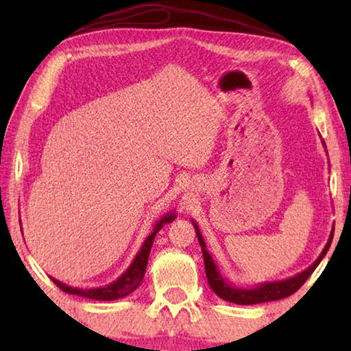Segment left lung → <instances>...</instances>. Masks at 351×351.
<instances>
[{
	"instance_id": "1",
	"label": "left lung",
	"mask_w": 351,
	"mask_h": 351,
	"mask_svg": "<svg viewBox=\"0 0 351 351\" xmlns=\"http://www.w3.org/2000/svg\"><path fill=\"white\" fill-rule=\"evenodd\" d=\"M322 144L325 145L324 141H322ZM192 224H193L195 230H197V237H198L201 251H203L206 277H207V282H209V285H210L212 291L219 297V299H223L226 302H232V304H239V305L265 304V302L280 300V299H285V297L294 294L295 291L306 282V278L313 274V271L317 268V265L322 261L326 252H328L330 245L332 241V234H335V228H332L330 239H328V241H326L324 251L320 252L317 260L314 261L313 265L308 266L305 271H302V272H299V274H295L289 278H285V280L265 282V283H260V285H257V287H252V288H241V287H235V285L228 282L223 277L221 271H219V268L215 263V260L212 258L210 252L207 251L206 241L203 239V235H201L198 224L195 223L193 219H192Z\"/></svg>"
}]
</instances>
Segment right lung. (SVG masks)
<instances>
[{"instance_id": "add662e5", "label": "right lung", "mask_w": 351, "mask_h": 351, "mask_svg": "<svg viewBox=\"0 0 351 351\" xmlns=\"http://www.w3.org/2000/svg\"><path fill=\"white\" fill-rule=\"evenodd\" d=\"M175 218H176L175 212H169V213H165L164 217L159 218V221L154 224L152 234L147 237L144 245H142L139 249V252L136 254V257L132 261V265H130L125 269V272H122V274L119 276L114 282L105 285V287L83 289V288L68 287L66 283L57 280V278H54V277H51V280L54 282L62 291H64V293L82 295V297H86V299H93V300H117V299H122V297H127L128 294H132L133 291L139 287L142 278H144V276H145L148 255H150V249H152L154 237H156L159 230L162 229L164 224L171 223Z\"/></svg>"}]
</instances>
